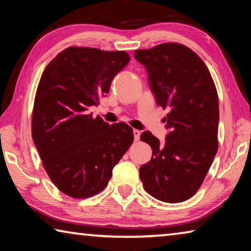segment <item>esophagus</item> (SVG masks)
I'll use <instances>...</instances> for the list:
<instances>
[{
  "label": "esophagus",
  "mask_w": 251,
  "mask_h": 251,
  "mask_svg": "<svg viewBox=\"0 0 251 251\" xmlns=\"http://www.w3.org/2000/svg\"><path fill=\"white\" fill-rule=\"evenodd\" d=\"M133 133H134V138H135V141H138L139 137H141V130H138V129H134V130H133Z\"/></svg>",
  "instance_id": "obj_1"
}]
</instances>
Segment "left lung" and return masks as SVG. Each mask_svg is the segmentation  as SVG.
<instances>
[{"label": "left lung", "mask_w": 251, "mask_h": 251, "mask_svg": "<svg viewBox=\"0 0 251 251\" xmlns=\"http://www.w3.org/2000/svg\"><path fill=\"white\" fill-rule=\"evenodd\" d=\"M134 55L145 66L157 105L169 110L164 144L148 130L141 135L152 155L139 177L158 201H185L201 186L218 150L217 90L202 59L185 45L171 42Z\"/></svg>", "instance_id": "left-lung-1"}]
</instances>
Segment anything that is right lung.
Instances as JSON below:
<instances>
[{
    "instance_id": "obj_1",
    "label": "right lung",
    "mask_w": 251,
    "mask_h": 251,
    "mask_svg": "<svg viewBox=\"0 0 251 251\" xmlns=\"http://www.w3.org/2000/svg\"><path fill=\"white\" fill-rule=\"evenodd\" d=\"M129 59L124 50L72 46L42 74L32 137L50 180L67 196L87 198L101 192L134 141L133 129L125 123L109 125L87 112L100 104Z\"/></svg>"
}]
</instances>
